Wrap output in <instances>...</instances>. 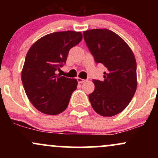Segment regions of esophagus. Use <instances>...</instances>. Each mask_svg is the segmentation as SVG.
Instances as JSON below:
<instances>
[{
  "instance_id": "1",
  "label": "esophagus",
  "mask_w": 158,
  "mask_h": 158,
  "mask_svg": "<svg viewBox=\"0 0 158 158\" xmlns=\"http://www.w3.org/2000/svg\"><path fill=\"white\" fill-rule=\"evenodd\" d=\"M77 81L79 83H83V82H85L86 80H85V79H81V78H77Z\"/></svg>"
}]
</instances>
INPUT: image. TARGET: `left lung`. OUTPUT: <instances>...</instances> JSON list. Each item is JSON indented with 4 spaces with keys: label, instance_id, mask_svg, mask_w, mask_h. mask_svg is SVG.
<instances>
[{
    "label": "left lung",
    "instance_id": "1",
    "mask_svg": "<svg viewBox=\"0 0 158 158\" xmlns=\"http://www.w3.org/2000/svg\"><path fill=\"white\" fill-rule=\"evenodd\" d=\"M83 35L96 62L107 68L104 80H93L95 89L88 96L92 108L103 117L117 115L128 106L137 90L135 55L120 36L108 29L86 30Z\"/></svg>",
    "mask_w": 158,
    "mask_h": 158
}]
</instances>
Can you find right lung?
<instances>
[{
  "instance_id": "right-lung-1",
  "label": "right lung",
  "mask_w": 158,
  "mask_h": 158,
  "mask_svg": "<svg viewBox=\"0 0 158 158\" xmlns=\"http://www.w3.org/2000/svg\"><path fill=\"white\" fill-rule=\"evenodd\" d=\"M82 39L81 32L48 34L30 47L25 58L21 80L25 92L37 110L56 115L68 107L78 81L56 74L66 63L69 50Z\"/></svg>"
}]
</instances>
